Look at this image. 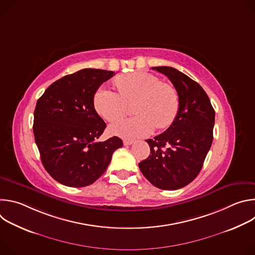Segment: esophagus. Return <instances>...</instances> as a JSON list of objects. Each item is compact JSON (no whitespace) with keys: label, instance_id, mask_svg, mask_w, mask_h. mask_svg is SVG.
<instances>
[{"label":"esophagus","instance_id":"1","mask_svg":"<svg viewBox=\"0 0 255 255\" xmlns=\"http://www.w3.org/2000/svg\"><path fill=\"white\" fill-rule=\"evenodd\" d=\"M133 140H124L123 141V143H124V145L125 146H128V145H131V144H133Z\"/></svg>","mask_w":255,"mask_h":255}]
</instances>
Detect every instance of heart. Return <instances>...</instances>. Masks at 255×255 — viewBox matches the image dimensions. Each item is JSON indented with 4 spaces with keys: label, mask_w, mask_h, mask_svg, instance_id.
Returning <instances> with one entry per match:
<instances>
[{
    "label": "heart",
    "mask_w": 255,
    "mask_h": 255,
    "mask_svg": "<svg viewBox=\"0 0 255 255\" xmlns=\"http://www.w3.org/2000/svg\"><path fill=\"white\" fill-rule=\"evenodd\" d=\"M118 93L100 89L94 96V106L100 116L110 123L120 121L127 112L126 104H134L133 118L110 127V132L124 138L150 134L156 127L166 129L175 120L179 110V97L169 83L145 71L131 72L115 80Z\"/></svg>",
    "instance_id": "1"
}]
</instances>
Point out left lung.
Here are the masks:
<instances>
[{"label":"left lung","instance_id":"left-lung-1","mask_svg":"<svg viewBox=\"0 0 255 255\" xmlns=\"http://www.w3.org/2000/svg\"><path fill=\"white\" fill-rule=\"evenodd\" d=\"M176 89L179 110L166 131L147 139L150 155L138 165L150 183L161 190H178L197 177L213 142L215 111L203 88L179 70L152 67Z\"/></svg>","mask_w":255,"mask_h":255}]
</instances>
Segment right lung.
<instances>
[{
	"mask_svg": "<svg viewBox=\"0 0 255 255\" xmlns=\"http://www.w3.org/2000/svg\"><path fill=\"white\" fill-rule=\"evenodd\" d=\"M114 71L84 68L51 84L36 103L33 132L44 168L72 188L92 185L106 171L122 140L98 142L106 123L95 110L94 96Z\"/></svg>",
	"mask_w": 255,
	"mask_h": 255,
	"instance_id": "1",
	"label": "right lung"
}]
</instances>
